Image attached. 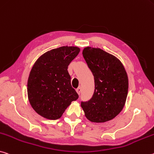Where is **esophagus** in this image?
I'll list each match as a JSON object with an SVG mask.
<instances>
[{
  "label": "esophagus",
  "mask_w": 154,
  "mask_h": 154,
  "mask_svg": "<svg viewBox=\"0 0 154 154\" xmlns=\"http://www.w3.org/2000/svg\"><path fill=\"white\" fill-rule=\"evenodd\" d=\"M76 90H77V93L79 94H81V92H82V88L81 87H79V88H77Z\"/></svg>",
  "instance_id": "obj_1"
}]
</instances>
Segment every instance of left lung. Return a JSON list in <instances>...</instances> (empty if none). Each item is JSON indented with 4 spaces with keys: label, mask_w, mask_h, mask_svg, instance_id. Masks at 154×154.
I'll use <instances>...</instances> for the list:
<instances>
[{
    "label": "left lung",
    "mask_w": 154,
    "mask_h": 154,
    "mask_svg": "<svg viewBox=\"0 0 154 154\" xmlns=\"http://www.w3.org/2000/svg\"><path fill=\"white\" fill-rule=\"evenodd\" d=\"M82 53L94 79L92 98L81 103L85 115L96 123L112 120L123 109L128 96L125 68L116 57L101 48L86 47Z\"/></svg>",
    "instance_id": "left-lung-1"
}]
</instances>
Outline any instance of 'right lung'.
I'll return each mask as SVG.
<instances>
[{"label":"right lung","mask_w":154,"mask_h":154,"mask_svg":"<svg viewBox=\"0 0 154 154\" xmlns=\"http://www.w3.org/2000/svg\"><path fill=\"white\" fill-rule=\"evenodd\" d=\"M79 51L75 46L55 48L45 53L33 65L28 79V97L40 115L51 120L60 119L71 102L79 98L67 69Z\"/></svg>","instance_id":"add662e5"}]
</instances>
